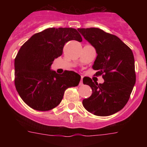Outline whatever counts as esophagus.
I'll use <instances>...</instances> for the list:
<instances>
[{
  "label": "esophagus",
  "mask_w": 147,
  "mask_h": 147,
  "mask_svg": "<svg viewBox=\"0 0 147 147\" xmlns=\"http://www.w3.org/2000/svg\"><path fill=\"white\" fill-rule=\"evenodd\" d=\"M80 86H82V85H83V81H82V77L81 78V80H80Z\"/></svg>",
  "instance_id": "34e87169"
}]
</instances>
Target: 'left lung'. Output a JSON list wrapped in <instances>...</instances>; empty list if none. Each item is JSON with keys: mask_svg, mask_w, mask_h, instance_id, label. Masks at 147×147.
Segmentation results:
<instances>
[{"mask_svg": "<svg viewBox=\"0 0 147 147\" xmlns=\"http://www.w3.org/2000/svg\"><path fill=\"white\" fill-rule=\"evenodd\" d=\"M84 38L96 49L93 69L105 82L98 84L89 77L83 83L92 89L91 96L82 101L88 112L107 116L119 112L127 103L136 84L135 59L132 51L115 35L98 28H78Z\"/></svg>", "mask_w": 147, "mask_h": 147, "instance_id": "left-lung-1", "label": "left lung"}]
</instances>
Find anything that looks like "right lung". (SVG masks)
<instances>
[{"instance_id": "add662e5", "label": "right lung", "mask_w": 147, "mask_h": 147, "mask_svg": "<svg viewBox=\"0 0 147 147\" xmlns=\"http://www.w3.org/2000/svg\"><path fill=\"white\" fill-rule=\"evenodd\" d=\"M70 40L82 41L73 28H49L23 44L15 59V85L23 101L32 109L48 111L62 101L65 90L76 87L81 76L71 71L58 74L50 69Z\"/></svg>"}]
</instances>
